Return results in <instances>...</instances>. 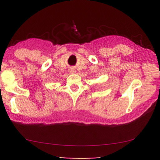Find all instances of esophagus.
<instances>
[{"instance_id":"esophagus-1","label":"esophagus","mask_w":160,"mask_h":160,"mask_svg":"<svg viewBox=\"0 0 160 160\" xmlns=\"http://www.w3.org/2000/svg\"><path fill=\"white\" fill-rule=\"evenodd\" d=\"M70 72H71V73H74V72H75V69L74 68H70Z\"/></svg>"}]
</instances>
